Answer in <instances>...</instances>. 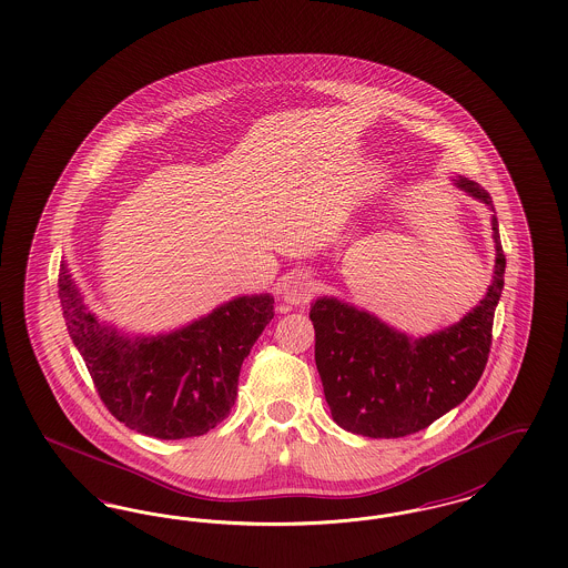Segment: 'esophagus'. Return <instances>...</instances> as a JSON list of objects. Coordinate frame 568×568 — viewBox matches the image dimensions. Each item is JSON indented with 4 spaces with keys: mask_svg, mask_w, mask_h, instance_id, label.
Returning <instances> with one entry per match:
<instances>
[{
    "mask_svg": "<svg viewBox=\"0 0 568 568\" xmlns=\"http://www.w3.org/2000/svg\"><path fill=\"white\" fill-rule=\"evenodd\" d=\"M313 292H315V283H313L311 274L302 273V271H295V273L290 274L285 285H283V297L290 304L308 302Z\"/></svg>",
    "mask_w": 568,
    "mask_h": 568,
    "instance_id": "esophagus-1",
    "label": "esophagus"
}]
</instances>
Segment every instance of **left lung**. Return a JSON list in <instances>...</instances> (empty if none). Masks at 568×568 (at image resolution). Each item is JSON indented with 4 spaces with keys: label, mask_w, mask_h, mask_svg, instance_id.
<instances>
[{
    "label": "left lung",
    "mask_w": 568,
    "mask_h": 568,
    "mask_svg": "<svg viewBox=\"0 0 568 568\" xmlns=\"http://www.w3.org/2000/svg\"><path fill=\"white\" fill-rule=\"evenodd\" d=\"M454 182L495 211L479 183L467 178ZM493 232V283L476 308L444 332L408 338L336 297L313 302L315 362L325 402L342 429L365 437H406L427 429L476 388L488 362L505 274L497 215Z\"/></svg>",
    "instance_id": "left-lung-1"
}]
</instances>
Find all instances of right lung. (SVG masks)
<instances>
[{
	"mask_svg": "<svg viewBox=\"0 0 568 568\" xmlns=\"http://www.w3.org/2000/svg\"><path fill=\"white\" fill-rule=\"evenodd\" d=\"M59 297L105 408L129 429L159 439L204 435L226 418L241 365L274 317L273 295H243L173 334L131 341L87 311L65 264Z\"/></svg>",
	"mask_w": 568,
	"mask_h": 568,
	"instance_id": "right-lung-1",
	"label": "right lung"
}]
</instances>
